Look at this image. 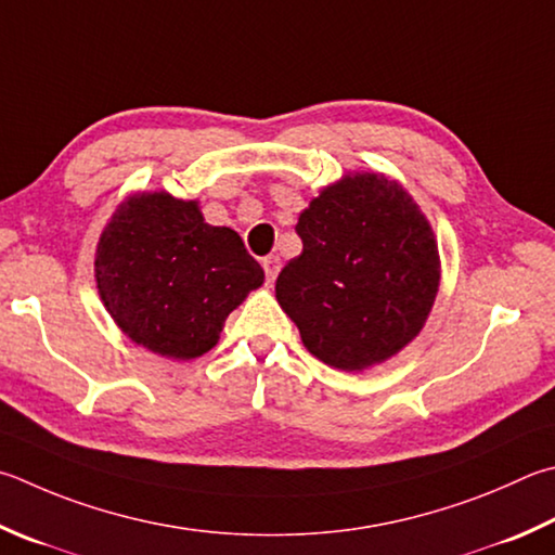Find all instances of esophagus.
Masks as SVG:
<instances>
[{"label":"esophagus","mask_w":555,"mask_h":555,"mask_svg":"<svg viewBox=\"0 0 555 555\" xmlns=\"http://www.w3.org/2000/svg\"><path fill=\"white\" fill-rule=\"evenodd\" d=\"M261 267H264V274H267V281L271 284V281L276 279V274H279V269H281V259L276 257V255H269V257H264L261 259Z\"/></svg>","instance_id":"1"}]
</instances>
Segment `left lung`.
I'll return each instance as SVG.
<instances>
[{
	"label": "left lung",
	"mask_w": 555,
	"mask_h": 555,
	"mask_svg": "<svg viewBox=\"0 0 555 555\" xmlns=\"http://www.w3.org/2000/svg\"><path fill=\"white\" fill-rule=\"evenodd\" d=\"M304 251L276 298L310 354L341 371L380 364L417 337L439 288V251L408 191L378 175L327 186L300 214Z\"/></svg>",
	"instance_id": "8db88e82"
}]
</instances>
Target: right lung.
<instances>
[{"mask_svg": "<svg viewBox=\"0 0 555 555\" xmlns=\"http://www.w3.org/2000/svg\"><path fill=\"white\" fill-rule=\"evenodd\" d=\"M96 284L126 335L169 359L216 347L225 318L264 281L235 230L204 223L196 201L128 198L96 249Z\"/></svg>", "mask_w": 555, "mask_h": 555, "instance_id": "add662e5", "label": "right lung"}]
</instances>
